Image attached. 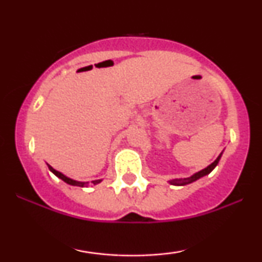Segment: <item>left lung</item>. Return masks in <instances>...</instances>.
<instances>
[{
  "label": "left lung",
  "mask_w": 262,
  "mask_h": 262,
  "mask_svg": "<svg viewBox=\"0 0 262 262\" xmlns=\"http://www.w3.org/2000/svg\"><path fill=\"white\" fill-rule=\"evenodd\" d=\"M222 154H223V152H221V154H219L218 158L215 159V160L213 161L212 164L209 165V166H207L206 169H203V170L198 171V172L193 173V175L189 176V177H187V179H176V180H171V181H169V183H171V185H175V186H185V185H188V183H192V182L197 181V180H198V179H201V177H203V176L208 175V173L212 172V171L214 170V167L217 166V165H218V162H219V160H221V158H222Z\"/></svg>",
  "instance_id": "1"
}]
</instances>
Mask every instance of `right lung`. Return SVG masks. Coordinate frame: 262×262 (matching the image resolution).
<instances>
[{"instance_id":"1","label":"right lung","mask_w":262,"mask_h":262,"mask_svg":"<svg viewBox=\"0 0 262 262\" xmlns=\"http://www.w3.org/2000/svg\"><path fill=\"white\" fill-rule=\"evenodd\" d=\"M48 167H49V170L52 171V172L55 175L56 177H59L60 180H62V181L68 183V185H71V186H77V187H87L89 186V182H82V181H76V180H73L70 179V177L65 176L64 173H61L60 171H56L55 169H53L50 165H48ZM102 180H95V181H92L93 185H97V183H100Z\"/></svg>"}]
</instances>
